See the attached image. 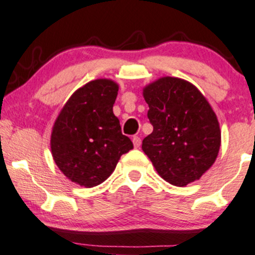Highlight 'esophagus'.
<instances>
[{
	"label": "esophagus",
	"mask_w": 255,
	"mask_h": 255,
	"mask_svg": "<svg viewBox=\"0 0 255 255\" xmlns=\"http://www.w3.org/2000/svg\"><path fill=\"white\" fill-rule=\"evenodd\" d=\"M132 143L134 148H139L140 145V137L139 136H133L132 137Z\"/></svg>",
	"instance_id": "obj_1"
}]
</instances>
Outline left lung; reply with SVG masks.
<instances>
[{
  "label": "left lung",
  "instance_id": "obj_1",
  "mask_svg": "<svg viewBox=\"0 0 255 255\" xmlns=\"http://www.w3.org/2000/svg\"><path fill=\"white\" fill-rule=\"evenodd\" d=\"M148 119L154 128L142 142L155 169L174 186L198 180L214 164L221 145L216 115L193 85L162 77L145 87Z\"/></svg>",
  "mask_w": 255,
  "mask_h": 255
}]
</instances>
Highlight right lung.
Here are the masks:
<instances>
[{
	"label": "right lung",
	"instance_id": "right-lung-1",
	"mask_svg": "<svg viewBox=\"0 0 255 255\" xmlns=\"http://www.w3.org/2000/svg\"><path fill=\"white\" fill-rule=\"evenodd\" d=\"M117 94L118 85L113 81L88 82L71 95L53 125V160L63 174L81 186L104 182L122 155L133 148L113 115Z\"/></svg>",
	"mask_w": 255,
	"mask_h": 255
}]
</instances>
